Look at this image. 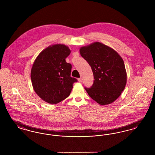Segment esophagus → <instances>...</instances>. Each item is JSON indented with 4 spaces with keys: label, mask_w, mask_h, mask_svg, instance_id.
I'll return each instance as SVG.
<instances>
[{
    "label": "esophagus",
    "mask_w": 155,
    "mask_h": 155,
    "mask_svg": "<svg viewBox=\"0 0 155 155\" xmlns=\"http://www.w3.org/2000/svg\"><path fill=\"white\" fill-rule=\"evenodd\" d=\"M78 81L79 82H81L82 81V78H78Z\"/></svg>",
    "instance_id": "esophagus-1"
}]
</instances>
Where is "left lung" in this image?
Segmentation results:
<instances>
[{"label": "left lung", "mask_w": 155, "mask_h": 155, "mask_svg": "<svg viewBox=\"0 0 155 155\" xmlns=\"http://www.w3.org/2000/svg\"><path fill=\"white\" fill-rule=\"evenodd\" d=\"M94 74V84L86 88L89 96L101 105L114 102L125 88L127 72L124 61L110 47L95 42L80 49Z\"/></svg>", "instance_id": "obj_1"}]
</instances>
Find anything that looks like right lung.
Wrapping results in <instances>:
<instances>
[{"label": "right lung", "instance_id": "obj_1", "mask_svg": "<svg viewBox=\"0 0 155 155\" xmlns=\"http://www.w3.org/2000/svg\"><path fill=\"white\" fill-rule=\"evenodd\" d=\"M68 46L51 45L41 52L31 71L34 90L44 101L56 104L70 95L77 80L70 76L71 65L66 61L70 54Z\"/></svg>", "mask_w": 155, "mask_h": 155}]
</instances>
